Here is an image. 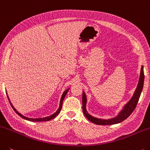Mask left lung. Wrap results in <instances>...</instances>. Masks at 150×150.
<instances>
[{"label": "left lung", "mask_w": 150, "mask_h": 150, "mask_svg": "<svg viewBox=\"0 0 150 150\" xmlns=\"http://www.w3.org/2000/svg\"><path fill=\"white\" fill-rule=\"evenodd\" d=\"M144 82V66H142L140 76H139V79L138 84H137V88L134 93L133 96L131 98V99L127 102V104L124 105L123 108L120 111L116 117H112L110 119H101L98 118V117H94L88 114L86 110V103H87V98L85 92L83 91L82 93V111L85 116L87 117L88 120L97 125H112L120 123L123 122L124 120L127 118L131 114L134 112V110L136 108L137 102H138L139 98L140 97L141 93L143 89Z\"/></svg>", "instance_id": "obj_1"}]
</instances>
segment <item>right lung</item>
I'll return each mask as SVG.
<instances>
[{
  "label": "right lung",
  "mask_w": 150,
  "mask_h": 150,
  "mask_svg": "<svg viewBox=\"0 0 150 150\" xmlns=\"http://www.w3.org/2000/svg\"><path fill=\"white\" fill-rule=\"evenodd\" d=\"M70 90V88H68L67 90H66L65 91L63 92V94L62 95V97H61V98H60V105H59V108H58V109L57 110V111H56L55 113H54V114H52V115H50V116H46V117H39V118H31V117H26V116H23V114H21V113H19L15 108H14V107L13 106V104H12V103L11 102V101H10V99H9V98L8 96V95H7V97H8V99L9 100V102H10V104H11L12 108H13V110H14V112H15L16 114L18 115L19 116H21V117H23V119H25V120H28V121H30V122H45V121H49V120H51L52 119L54 118V117L56 116H57V115L59 114V113H60V110H61V109H62V107L63 100H64V99L66 95V94H67L68 92V90ZM6 94H7V93H6Z\"/></svg>",
  "instance_id": "add662e5"
}]
</instances>
